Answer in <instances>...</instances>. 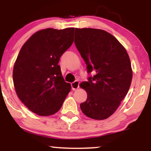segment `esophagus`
Listing matches in <instances>:
<instances>
[{"label":"esophagus","mask_w":151,"mask_h":151,"mask_svg":"<svg viewBox=\"0 0 151 151\" xmlns=\"http://www.w3.org/2000/svg\"><path fill=\"white\" fill-rule=\"evenodd\" d=\"M79 84H80V82H78V81H77V80H76V81H74L73 82H72V83H71L72 89H73V91L77 90L78 88L80 87Z\"/></svg>","instance_id":"34e87169"}]
</instances>
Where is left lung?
<instances>
[{"instance_id":"8db88e82","label":"left lung","mask_w":151,"mask_h":151,"mask_svg":"<svg viewBox=\"0 0 151 151\" xmlns=\"http://www.w3.org/2000/svg\"><path fill=\"white\" fill-rule=\"evenodd\" d=\"M75 45L86 65L88 73L96 72L80 86L87 99L80 104L90 118L104 119L113 114L129 91L133 72L127 51L106 31L92 28L75 29Z\"/></svg>"}]
</instances>
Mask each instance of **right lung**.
<instances>
[{
  "mask_svg": "<svg viewBox=\"0 0 151 151\" xmlns=\"http://www.w3.org/2000/svg\"><path fill=\"white\" fill-rule=\"evenodd\" d=\"M74 28L38 31L23 45L14 66L13 81L18 98L41 116L58 112L71 91L58 65L73 42Z\"/></svg>",
  "mask_w": 151,
  "mask_h": 151,
  "instance_id": "right-lung-1",
  "label": "right lung"
}]
</instances>
